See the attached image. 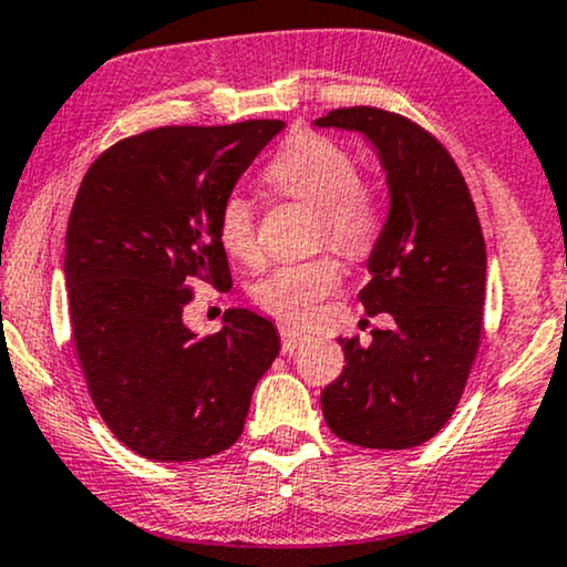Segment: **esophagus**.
I'll use <instances>...</instances> for the list:
<instances>
[{
  "label": "esophagus",
  "mask_w": 567,
  "mask_h": 567,
  "mask_svg": "<svg viewBox=\"0 0 567 567\" xmlns=\"http://www.w3.org/2000/svg\"><path fill=\"white\" fill-rule=\"evenodd\" d=\"M279 337H282V350H285V353H292V350L300 348V346H303V342L311 340V334H308L306 329L292 327V324H288V321H282V324H279Z\"/></svg>",
  "instance_id": "obj_1"
}]
</instances>
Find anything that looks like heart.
Masks as SVG:
<instances>
[{
	"instance_id": "obj_1",
	"label": "heart",
	"mask_w": 567,
	"mask_h": 567,
	"mask_svg": "<svg viewBox=\"0 0 567 567\" xmlns=\"http://www.w3.org/2000/svg\"><path fill=\"white\" fill-rule=\"evenodd\" d=\"M267 183L282 196L317 212V240L361 259L374 250L384 230V204L374 185L358 177V162L346 146L321 133H296L267 167ZM221 248L240 261H256V214L240 193L221 200L217 214ZM342 267L332 254L277 264L254 285L264 311L288 321H308L321 300L340 285Z\"/></svg>"
}]
</instances>
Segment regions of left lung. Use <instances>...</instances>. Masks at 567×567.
<instances>
[{
    "label": "left lung",
    "mask_w": 567,
    "mask_h": 567,
    "mask_svg": "<svg viewBox=\"0 0 567 567\" xmlns=\"http://www.w3.org/2000/svg\"><path fill=\"white\" fill-rule=\"evenodd\" d=\"M317 127L361 133L377 148L390 214L369 256L367 313H390L371 342L337 340L342 374L321 392L324 421L358 447H419L453 415L482 342L486 248L476 206L447 148L403 114L348 106Z\"/></svg>",
    "instance_id": "obj_1"
}]
</instances>
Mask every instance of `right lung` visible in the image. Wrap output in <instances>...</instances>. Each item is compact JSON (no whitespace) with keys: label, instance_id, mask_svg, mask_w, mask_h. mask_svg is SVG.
Returning <instances> with one entry per match:
<instances>
[{"label":"right lung","instance_id":"right-lung-1","mask_svg":"<svg viewBox=\"0 0 567 567\" xmlns=\"http://www.w3.org/2000/svg\"><path fill=\"white\" fill-rule=\"evenodd\" d=\"M282 127H156L106 148L78 188L64 235L73 340L93 405L135 455L185 463L230 447L279 353L275 324L248 308H227L209 337L183 308L190 277L233 285L219 206Z\"/></svg>","mask_w":567,"mask_h":567}]
</instances>
